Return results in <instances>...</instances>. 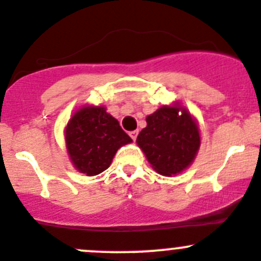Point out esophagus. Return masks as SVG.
Instances as JSON below:
<instances>
[{
	"label": "esophagus",
	"instance_id": "obj_1",
	"mask_svg": "<svg viewBox=\"0 0 261 261\" xmlns=\"http://www.w3.org/2000/svg\"><path fill=\"white\" fill-rule=\"evenodd\" d=\"M129 136H130V138L133 139V141H136L137 136H138V132H137V130H132V132H129Z\"/></svg>",
	"mask_w": 261,
	"mask_h": 261
}]
</instances>
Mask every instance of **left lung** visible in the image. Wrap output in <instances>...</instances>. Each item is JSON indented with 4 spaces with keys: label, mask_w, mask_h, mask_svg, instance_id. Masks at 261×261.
<instances>
[{
    "label": "left lung",
    "mask_w": 261,
    "mask_h": 261,
    "mask_svg": "<svg viewBox=\"0 0 261 261\" xmlns=\"http://www.w3.org/2000/svg\"><path fill=\"white\" fill-rule=\"evenodd\" d=\"M146 122L136 142L152 169L164 176L188 169L200 147L199 125L189 110L179 102L164 105Z\"/></svg>",
    "instance_id": "obj_1"
}]
</instances>
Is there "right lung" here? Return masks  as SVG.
Instances as JSON below:
<instances>
[{"instance_id":"add662e5","label":"right lung","mask_w":261,"mask_h":261,"mask_svg":"<svg viewBox=\"0 0 261 261\" xmlns=\"http://www.w3.org/2000/svg\"><path fill=\"white\" fill-rule=\"evenodd\" d=\"M64 142L74 169L95 176L110 166L118 149L130 143L132 138L107 108L84 105L67 123Z\"/></svg>"}]
</instances>
